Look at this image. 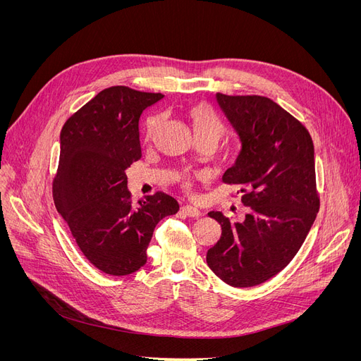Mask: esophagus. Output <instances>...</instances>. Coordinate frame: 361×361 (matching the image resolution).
I'll list each match as a JSON object with an SVG mask.
<instances>
[{
  "mask_svg": "<svg viewBox=\"0 0 361 361\" xmlns=\"http://www.w3.org/2000/svg\"><path fill=\"white\" fill-rule=\"evenodd\" d=\"M181 212L188 216V218H199L202 215V212L197 209V207H193V206H183L181 207Z\"/></svg>",
  "mask_w": 361,
  "mask_h": 361,
  "instance_id": "1",
  "label": "esophagus"
}]
</instances>
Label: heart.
I'll list each match as a JSON object with an SVG mask.
<instances>
[{
  "label": "heart",
  "mask_w": 361,
  "mask_h": 361,
  "mask_svg": "<svg viewBox=\"0 0 361 361\" xmlns=\"http://www.w3.org/2000/svg\"><path fill=\"white\" fill-rule=\"evenodd\" d=\"M188 116H190L195 135L197 139L200 137H209L218 142L225 133V126L221 121V118L216 114L207 106L206 104H196L188 111ZM159 124V118H150L147 123V139H152L154 133ZM183 185L188 188L190 183L187 178H183Z\"/></svg>",
  "instance_id": "obj_1"
}]
</instances>
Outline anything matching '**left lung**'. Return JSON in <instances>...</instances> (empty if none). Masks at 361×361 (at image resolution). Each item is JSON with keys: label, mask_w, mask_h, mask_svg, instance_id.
<instances>
[{"label": "left lung", "mask_w": 361, "mask_h": 361, "mask_svg": "<svg viewBox=\"0 0 361 361\" xmlns=\"http://www.w3.org/2000/svg\"><path fill=\"white\" fill-rule=\"evenodd\" d=\"M240 137L222 181L241 185L244 221L209 212L221 238L207 250L212 272L231 287H255L281 272L305 243L319 211L314 147L307 128L269 98L216 93Z\"/></svg>", "instance_id": "1"}]
</instances>
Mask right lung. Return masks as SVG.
I'll list each match as a JSON object with an SVG mask.
<instances>
[{"label":"right lung","instance_id":"add662e5","mask_svg":"<svg viewBox=\"0 0 361 361\" xmlns=\"http://www.w3.org/2000/svg\"><path fill=\"white\" fill-rule=\"evenodd\" d=\"M162 98L112 86L74 112L61 130L54 203L85 257L108 275L139 271L157 224L178 212V202L166 193L136 204L127 188L126 169L142 158L140 116Z\"/></svg>","mask_w":361,"mask_h":361}]
</instances>
